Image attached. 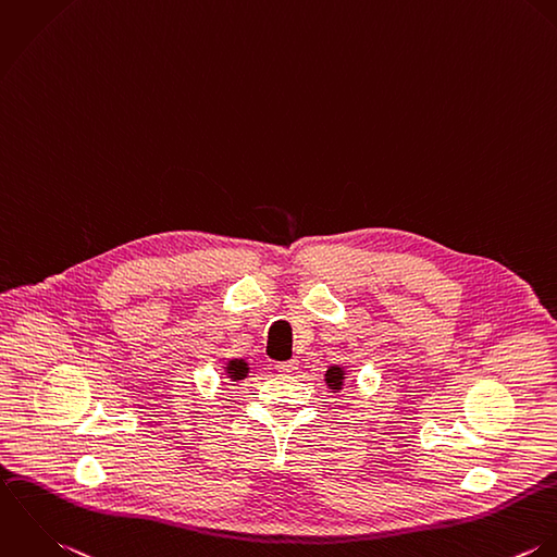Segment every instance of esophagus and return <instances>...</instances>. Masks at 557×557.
<instances>
[{
	"mask_svg": "<svg viewBox=\"0 0 557 557\" xmlns=\"http://www.w3.org/2000/svg\"><path fill=\"white\" fill-rule=\"evenodd\" d=\"M276 370L283 371V373H294V371L298 370V361L296 359L281 361V363H276Z\"/></svg>",
	"mask_w": 557,
	"mask_h": 557,
	"instance_id": "34e87169",
	"label": "esophagus"
}]
</instances>
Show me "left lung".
I'll list each match as a JSON object with an SVG mask.
<instances>
[{"label":"left lung","instance_id":"obj_1","mask_svg":"<svg viewBox=\"0 0 557 557\" xmlns=\"http://www.w3.org/2000/svg\"><path fill=\"white\" fill-rule=\"evenodd\" d=\"M324 380L329 384V388H333V393H339L344 388V380H346V370L339 366H333L331 370L324 373Z\"/></svg>","mask_w":557,"mask_h":557}]
</instances>
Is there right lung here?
I'll use <instances>...</instances> for the list:
<instances>
[{
	"label": "right lung",
	"instance_id": "obj_1",
	"mask_svg": "<svg viewBox=\"0 0 557 557\" xmlns=\"http://www.w3.org/2000/svg\"><path fill=\"white\" fill-rule=\"evenodd\" d=\"M248 363L244 361V359H231L228 363H226V368H224V373L228 375V380H233V382H239V380H244L246 375H248Z\"/></svg>",
	"mask_w": 557,
	"mask_h": 557
}]
</instances>
